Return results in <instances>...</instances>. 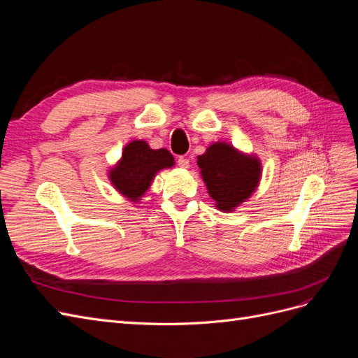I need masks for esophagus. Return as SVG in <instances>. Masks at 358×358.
Segmentation results:
<instances>
[{
	"instance_id": "obj_1",
	"label": "esophagus",
	"mask_w": 358,
	"mask_h": 358,
	"mask_svg": "<svg viewBox=\"0 0 358 358\" xmlns=\"http://www.w3.org/2000/svg\"><path fill=\"white\" fill-rule=\"evenodd\" d=\"M178 166L182 169H188L189 167V159L185 157H179L178 158Z\"/></svg>"
}]
</instances>
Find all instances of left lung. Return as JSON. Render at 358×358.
I'll list each match as a JSON object with an SVG mask.
<instances>
[{
    "instance_id": "1",
    "label": "left lung",
    "mask_w": 358,
    "mask_h": 358,
    "mask_svg": "<svg viewBox=\"0 0 358 358\" xmlns=\"http://www.w3.org/2000/svg\"><path fill=\"white\" fill-rule=\"evenodd\" d=\"M197 166L209 196L221 212H233L257 189L262 179V162L255 155H246L225 142L212 143Z\"/></svg>"
}]
</instances>
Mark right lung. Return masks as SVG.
Returning <instances> with one entry per match:
<instances>
[{"instance_id":"obj_1","label":"right lung","mask_w":358,"mask_h":358,"mask_svg":"<svg viewBox=\"0 0 358 358\" xmlns=\"http://www.w3.org/2000/svg\"><path fill=\"white\" fill-rule=\"evenodd\" d=\"M175 166V158L167 149H150L145 140H133L122 157L110 169L109 179L117 192L129 201L137 203L148 191L157 173Z\"/></svg>"}]
</instances>
